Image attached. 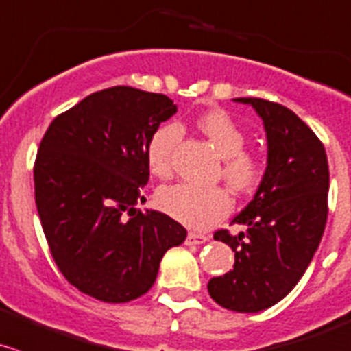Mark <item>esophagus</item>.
Returning <instances> with one entry per match:
<instances>
[{
	"mask_svg": "<svg viewBox=\"0 0 351 351\" xmlns=\"http://www.w3.org/2000/svg\"><path fill=\"white\" fill-rule=\"evenodd\" d=\"M209 241V237L200 233H189L186 234V245H202Z\"/></svg>",
	"mask_w": 351,
	"mask_h": 351,
	"instance_id": "34e87169",
	"label": "esophagus"
}]
</instances>
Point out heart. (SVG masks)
I'll use <instances>...</instances> for the list:
<instances>
[{"mask_svg": "<svg viewBox=\"0 0 351 351\" xmlns=\"http://www.w3.org/2000/svg\"><path fill=\"white\" fill-rule=\"evenodd\" d=\"M197 127L207 137L223 165V178L240 193H250L262 180V166L254 154L245 152L247 138L233 118L223 110L204 113ZM178 125H162L149 138L147 165L158 178H169L173 173V151L180 141ZM158 204L168 216L193 230H206L223 219L231 209V199L221 186H202L178 183L162 186L158 192Z\"/></svg>", "mask_w": 351, "mask_h": 351, "instance_id": "1", "label": "heart"}]
</instances>
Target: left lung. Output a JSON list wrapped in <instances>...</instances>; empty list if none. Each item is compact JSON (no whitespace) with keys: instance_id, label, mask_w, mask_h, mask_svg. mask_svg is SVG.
<instances>
[{"instance_id":"obj_1","label":"left lung","mask_w":351,"mask_h":351,"mask_svg":"<svg viewBox=\"0 0 351 351\" xmlns=\"http://www.w3.org/2000/svg\"><path fill=\"white\" fill-rule=\"evenodd\" d=\"M262 120L267 166L254 199L231 223L247 231L214 233L234 252L233 269L207 283L210 298L233 312L266 311L307 271L328 221V156L291 110L257 97H237Z\"/></svg>"}]
</instances>
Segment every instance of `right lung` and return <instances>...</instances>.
Returning a JSON list of instances; mask_svg holds the SVG:
<instances>
[{
  "instance_id": "right-lung-1",
  "label": "right lung",
  "mask_w": 351,
  "mask_h": 351,
  "mask_svg": "<svg viewBox=\"0 0 351 351\" xmlns=\"http://www.w3.org/2000/svg\"><path fill=\"white\" fill-rule=\"evenodd\" d=\"M165 94L127 85L99 90L56 117L40 141L34 189L56 266L108 304L151 290L162 255L186 230L145 202L149 138L176 113Z\"/></svg>"
}]
</instances>
